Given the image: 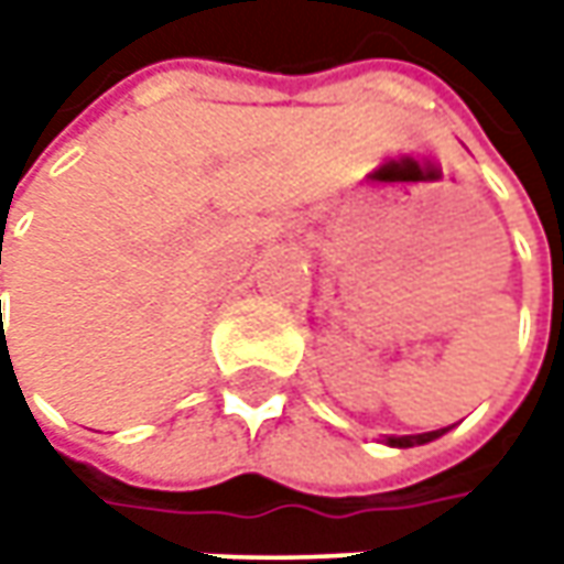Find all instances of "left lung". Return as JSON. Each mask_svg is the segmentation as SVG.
<instances>
[{
  "label": "left lung",
  "instance_id": "8db88e82",
  "mask_svg": "<svg viewBox=\"0 0 564 564\" xmlns=\"http://www.w3.org/2000/svg\"><path fill=\"white\" fill-rule=\"evenodd\" d=\"M445 430H433V433H417V436H389L386 443L389 445H399V448H408V445H423V443H433L436 436H443Z\"/></svg>",
  "mask_w": 564,
  "mask_h": 564
}]
</instances>
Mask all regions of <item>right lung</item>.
Segmentation results:
<instances>
[{
    "label": "right lung",
    "instance_id": "obj_1",
    "mask_svg": "<svg viewBox=\"0 0 564 564\" xmlns=\"http://www.w3.org/2000/svg\"><path fill=\"white\" fill-rule=\"evenodd\" d=\"M0 253H2V250H0ZM0 263H2V257H0ZM0 307H2V304H0Z\"/></svg>",
    "mask_w": 564,
    "mask_h": 564
}]
</instances>
